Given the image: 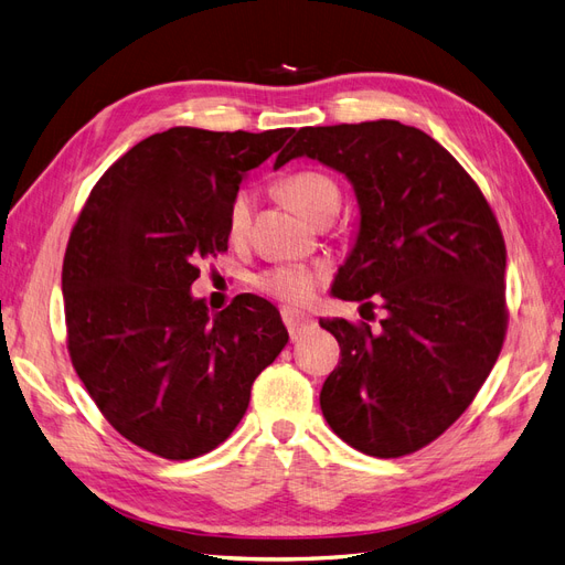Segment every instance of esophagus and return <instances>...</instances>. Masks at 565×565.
<instances>
[{"label": "esophagus", "instance_id": "obj_1", "mask_svg": "<svg viewBox=\"0 0 565 565\" xmlns=\"http://www.w3.org/2000/svg\"><path fill=\"white\" fill-rule=\"evenodd\" d=\"M282 322L292 339H299L301 334H306L309 330L316 328V320L311 316H306L297 309H282Z\"/></svg>", "mask_w": 565, "mask_h": 565}]
</instances>
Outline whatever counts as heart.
<instances>
[{"instance_id":"obj_1","label":"heart","mask_w":565,"mask_h":565,"mask_svg":"<svg viewBox=\"0 0 565 565\" xmlns=\"http://www.w3.org/2000/svg\"><path fill=\"white\" fill-rule=\"evenodd\" d=\"M282 191L306 216H316L320 210L332 207V204L339 207V198H341L337 181L330 174L320 172V169H299V172L285 177ZM252 204H254V195L252 191H247V188L235 191L233 198L228 200L226 224L233 237H241L249 228ZM322 278H324L322 268L289 262V264H276L259 270L254 276V285L259 287L262 292L276 297L280 301L301 303L306 299H311Z\"/></svg>"}]
</instances>
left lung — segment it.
<instances>
[{
  "label": "left lung",
  "instance_id": "obj_1",
  "mask_svg": "<svg viewBox=\"0 0 565 565\" xmlns=\"http://www.w3.org/2000/svg\"><path fill=\"white\" fill-rule=\"evenodd\" d=\"M301 156L344 174L361 207L334 297L386 309L380 330L320 320L341 349L320 391L322 415L355 450L409 455L450 429L502 351L500 224L465 167L396 119L301 127L276 169Z\"/></svg>",
  "mask_w": 565,
  "mask_h": 565
}]
</instances>
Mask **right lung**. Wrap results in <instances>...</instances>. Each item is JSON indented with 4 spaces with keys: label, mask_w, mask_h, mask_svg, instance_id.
Instances as JSON below:
<instances>
[{
    "label": "right lung",
    "mask_w": 565,
    "mask_h": 565,
    "mask_svg": "<svg viewBox=\"0 0 565 565\" xmlns=\"http://www.w3.org/2000/svg\"><path fill=\"white\" fill-rule=\"evenodd\" d=\"M295 129L174 127L96 181L63 259L67 353L113 429L164 459L214 450L287 344L273 303L241 295L210 316L200 264L228 249L226 207Z\"/></svg>",
    "instance_id": "1"
}]
</instances>
